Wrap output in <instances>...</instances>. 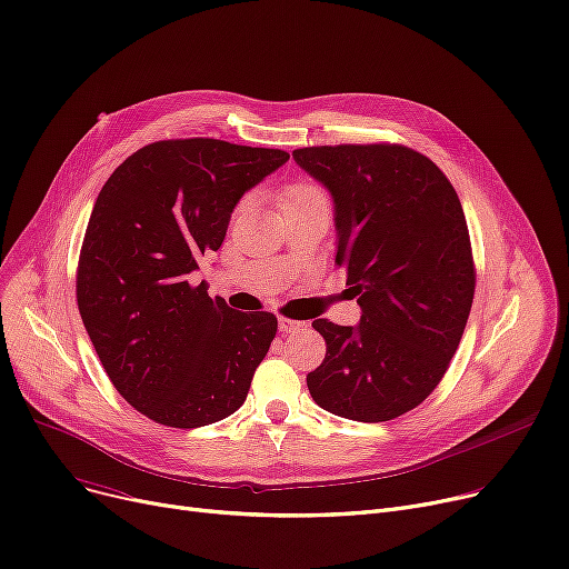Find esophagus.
<instances>
[{
    "label": "esophagus",
    "instance_id": "esophagus-1",
    "mask_svg": "<svg viewBox=\"0 0 569 569\" xmlns=\"http://www.w3.org/2000/svg\"><path fill=\"white\" fill-rule=\"evenodd\" d=\"M305 323H300V320H290V318H279V330L283 335H290V332H298L302 330Z\"/></svg>",
    "mask_w": 569,
    "mask_h": 569
}]
</instances>
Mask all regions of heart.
<instances>
[{"label":"heart","mask_w":569,"mask_h":569,"mask_svg":"<svg viewBox=\"0 0 569 569\" xmlns=\"http://www.w3.org/2000/svg\"><path fill=\"white\" fill-rule=\"evenodd\" d=\"M313 192H318V188H313V186H307V183H298V186H292V188L286 192V202H283V209H286V207H290V204H295V202L305 200V197H309V194H313Z\"/></svg>","instance_id":"obj_1"}]
</instances>
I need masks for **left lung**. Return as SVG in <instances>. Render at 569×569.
<instances>
[{
  "instance_id": "left-lung-1",
  "label": "left lung",
  "mask_w": 569,
  "mask_h": 569,
  "mask_svg": "<svg viewBox=\"0 0 569 569\" xmlns=\"http://www.w3.org/2000/svg\"><path fill=\"white\" fill-rule=\"evenodd\" d=\"M335 204V262L358 298L360 323L313 320L326 360L307 375L326 411L381 423L421 405L460 343L475 298L472 246L441 169L405 146L292 151Z\"/></svg>"
}]
</instances>
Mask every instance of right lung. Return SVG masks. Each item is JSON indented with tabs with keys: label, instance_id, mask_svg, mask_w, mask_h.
Returning <instances> with one entry per match:
<instances>
[{
	"label": "right lung",
	"instance_id": "right-lung-1",
	"mask_svg": "<svg viewBox=\"0 0 569 569\" xmlns=\"http://www.w3.org/2000/svg\"><path fill=\"white\" fill-rule=\"evenodd\" d=\"M288 158L220 139L156 141L97 194L79 258V311L116 390L156 423L211 426L249 395L277 316L234 311L190 274L220 249L243 192Z\"/></svg>",
	"mask_w": 569,
	"mask_h": 569
}]
</instances>
